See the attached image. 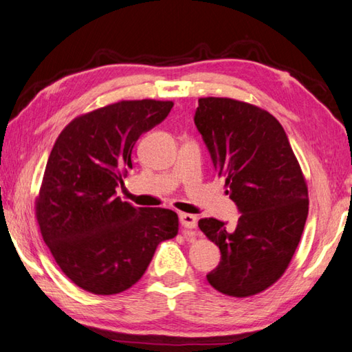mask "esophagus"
<instances>
[{"instance_id":"34e87169","label":"esophagus","mask_w":352,"mask_h":352,"mask_svg":"<svg viewBox=\"0 0 352 352\" xmlns=\"http://www.w3.org/2000/svg\"><path fill=\"white\" fill-rule=\"evenodd\" d=\"M180 223L184 229H195L197 227V217L190 213H180Z\"/></svg>"}]
</instances>
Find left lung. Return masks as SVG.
I'll use <instances>...</instances> for the list:
<instances>
[{
	"mask_svg": "<svg viewBox=\"0 0 352 352\" xmlns=\"http://www.w3.org/2000/svg\"><path fill=\"white\" fill-rule=\"evenodd\" d=\"M194 120L241 212L233 229L215 218L199 219V229L221 252L208 280L232 298L263 293L285 273L304 232L309 204L304 172L284 128L263 108L201 98Z\"/></svg>",
	"mask_w": 352,
	"mask_h": 352,
	"instance_id": "left-lung-1",
	"label": "left lung"
}]
</instances>
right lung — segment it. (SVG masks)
I'll return each instance as SVG.
<instances>
[{
  "label": "right lung",
  "instance_id": "right-lung-1",
  "mask_svg": "<svg viewBox=\"0 0 352 352\" xmlns=\"http://www.w3.org/2000/svg\"><path fill=\"white\" fill-rule=\"evenodd\" d=\"M174 102L120 100L80 114L54 142L34 199L41 235L62 273L82 290L117 294L143 276L178 215L116 197L133 168L137 139L166 119Z\"/></svg>",
  "mask_w": 352,
  "mask_h": 352
}]
</instances>
